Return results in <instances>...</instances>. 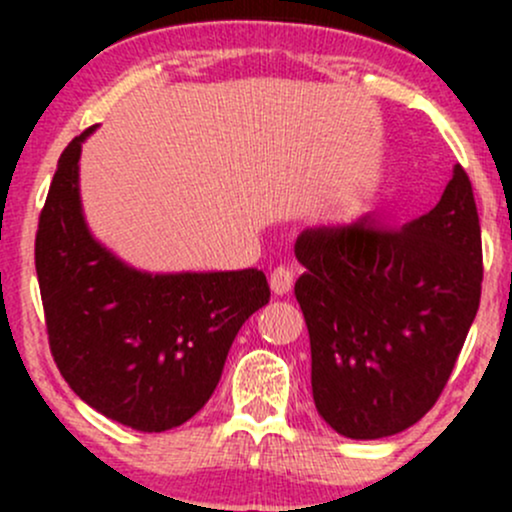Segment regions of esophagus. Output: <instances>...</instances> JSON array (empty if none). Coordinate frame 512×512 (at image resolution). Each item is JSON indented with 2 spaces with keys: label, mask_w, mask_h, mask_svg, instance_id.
Segmentation results:
<instances>
[{
  "label": "esophagus",
  "mask_w": 512,
  "mask_h": 512,
  "mask_svg": "<svg viewBox=\"0 0 512 512\" xmlns=\"http://www.w3.org/2000/svg\"><path fill=\"white\" fill-rule=\"evenodd\" d=\"M291 281L293 276L286 267H276L272 279H269V289H272L274 293H286L291 289Z\"/></svg>",
  "instance_id": "1"
}]
</instances>
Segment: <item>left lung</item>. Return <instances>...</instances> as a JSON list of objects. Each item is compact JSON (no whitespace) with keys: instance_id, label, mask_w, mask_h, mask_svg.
<instances>
[{"instance_id":"obj_1","label":"left lung","mask_w":512,"mask_h":512,"mask_svg":"<svg viewBox=\"0 0 512 512\" xmlns=\"http://www.w3.org/2000/svg\"><path fill=\"white\" fill-rule=\"evenodd\" d=\"M96 129L62 151L35 233L50 351L88 407L134 431L163 433L214 395L240 325L269 303L267 276L154 274L105 248L79 190L81 144Z\"/></svg>"}]
</instances>
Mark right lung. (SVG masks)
Instances as JSON below:
<instances>
[{"instance_id": "add662e5", "label": "right lung", "mask_w": 512, "mask_h": 512, "mask_svg": "<svg viewBox=\"0 0 512 512\" xmlns=\"http://www.w3.org/2000/svg\"><path fill=\"white\" fill-rule=\"evenodd\" d=\"M296 281L322 419L354 440L414 426L448 383L479 308L481 228L455 175L428 214L402 228L368 216L296 240Z\"/></svg>"}]
</instances>
